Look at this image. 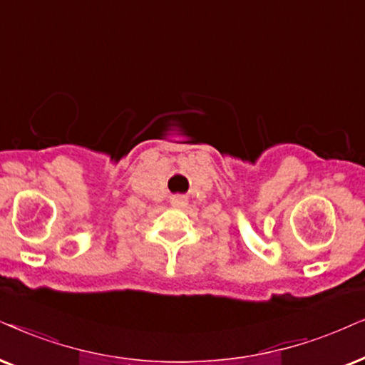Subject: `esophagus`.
<instances>
[{"instance_id":"1","label":"esophagus","mask_w":365,"mask_h":365,"mask_svg":"<svg viewBox=\"0 0 365 365\" xmlns=\"http://www.w3.org/2000/svg\"><path fill=\"white\" fill-rule=\"evenodd\" d=\"M172 205L173 207H185L187 205V198L183 197V195H175V197H172Z\"/></svg>"}]
</instances>
